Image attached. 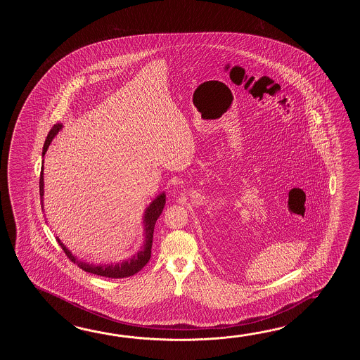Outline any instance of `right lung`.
Instances as JSON below:
<instances>
[{"label":"right lung","mask_w":360,"mask_h":360,"mask_svg":"<svg viewBox=\"0 0 360 360\" xmlns=\"http://www.w3.org/2000/svg\"><path fill=\"white\" fill-rule=\"evenodd\" d=\"M63 129L61 123H56L54 127L50 130L47 135L46 141L44 144L42 149V157H45L49 146L54 140L58 132ZM39 197H41V207L44 210V160H42V166H41V175H39ZM166 205V194L165 191L158 194L155 198L146 207V212L143 216V226H144V243L140 247L138 252L132 255L127 260H123L122 262L117 264H90L84 260H79L76 255L70 252L68 247L61 242L59 238L56 237L58 243L63 248V251L68 256L69 260L77 264L79 268L91 273L95 276H105V278H127V276H134L141 269L146 266L148 261L150 260L152 255V243H153L154 225L157 219L162 214L163 208ZM45 212V211H44Z\"/></svg>","instance_id":"1"}]
</instances>
